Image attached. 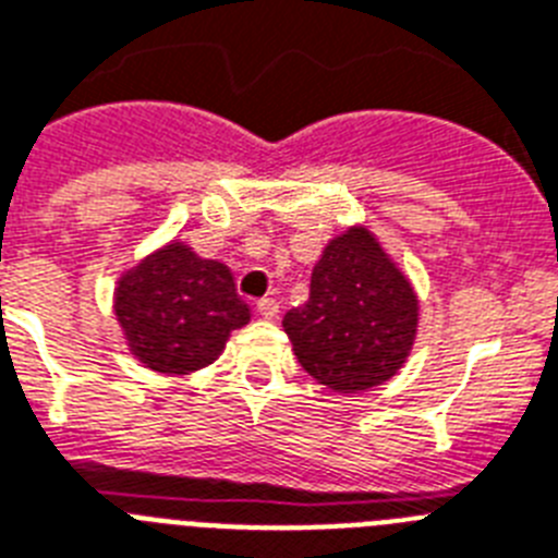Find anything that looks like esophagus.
<instances>
[{"instance_id": "obj_1", "label": "esophagus", "mask_w": 558, "mask_h": 558, "mask_svg": "<svg viewBox=\"0 0 558 558\" xmlns=\"http://www.w3.org/2000/svg\"><path fill=\"white\" fill-rule=\"evenodd\" d=\"M257 312H260V317H278V312H280V303L275 301V298H260V301H257Z\"/></svg>"}]
</instances>
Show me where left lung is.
Wrapping results in <instances>:
<instances>
[{"instance_id": "1", "label": "left lung", "mask_w": 558, "mask_h": 558, "mask_svg": "<svg viewBox=\"0 0 558 558\" xmlns=\"http://www.w3.org/2000/svg\"><path fill=\"white\" fill-rule=\"evenodd\" d=\"M298 363L331 391H366L395 377L416 331V301L366 229L331 241L308 301L283 317Z\"/></svg>"}]
</instances>
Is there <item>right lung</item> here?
Listing matches in <instances>:
<instances>
[{"label": "right lung", "mask_w": 558, "mask_h": 558, "mask_svg": "<svg viewBox=\"0 0 558 558\" xmlns=\"http://www.w3.org/2000/svg\"><path fill=\"white\" fill-rule=\"evenodd\" d=\"M116 315L142 363L186 374L221 354L229 331L250 323V306L238 298L227 266L170 243L121 278Z\"/></svg>", "instance_id": "obj_1"}]
</instances>
